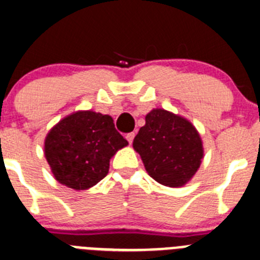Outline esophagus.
<instances>
[{
	"label": "esophagus",
	"mask_w": 260,
	"mask_h": 260,
	"mask_svg": "<svg viewBox=\"0 0 260 260\" xmlns=\"http://www.w3.org/2000/svg\"><path fill=\"white\" fill-rule=\"evenodd\" d=\"M134 137H135V133H128L127 135H126V139H127V142L132 144L133 140H134Z\"/></svg>",
	"instance_id": "1"
}]
</instances>
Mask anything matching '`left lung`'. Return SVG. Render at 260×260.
I'll return each mask as SVG.
<instances>
[{"label":"left lung","mask_w":260,"mask_h":260,"mask_svg":"<svg viewBox=\"0 0 260 260\" xmlns=\"http://www.w3.org/2000/svg\"><path fill=\"white\" fill-rule=\"evenodd\" d=\"M133 147L140 154L147 173L159 184L182 187L201 165L204 147L199 132L187 118L165 109L146 116Z\"/></svg>","instance_id":"left-lung-1"}]
</instances>
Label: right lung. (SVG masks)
<instances>
[{
	"label": "right lung",
	"mask_w": 260,
	"mask_h": 260,
	"mask_svg": "<svg viewBox=\"0 0 260 260\" xmlns=\"http://www.w3.org/2000/svg\"><path fill=\"white\" fill-rule=\"evenodd\" d=\"M127 144L111 116L78 111L50 130L45 139V157L60 184L82 190L106 177L109 159Z\"/></svg>",
	"instance_id": "1"
}]
</instances>
